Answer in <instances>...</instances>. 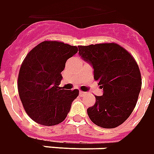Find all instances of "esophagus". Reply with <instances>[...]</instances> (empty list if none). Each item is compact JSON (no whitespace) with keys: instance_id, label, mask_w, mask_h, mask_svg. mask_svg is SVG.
Returning <instances> with one entry per match:
<instances>
[{"instance_id":"1","label":"esophagus","mask_w":154,"mask_h":154,"mask_svg":"<svg viewBox=\"0 0 154 154\" xmlns=\"http://www.w3.org/2000/svg\"><path fill=\"white\" fill-rule=\"evenodd\" d=\"M86 94H87V93L83 92V91H79V95H80V96H85Z\"/></svg>"}]
</instances>
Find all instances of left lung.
I'll return each mask as SVG.
<instances>
[{
	"instance_id": "8db88e82",
	"label": "left lung",
	"mask_w": 154,
	"mask_h": 154,
	"mask_svg": "<svg viewBox=\"0 0 154 154\" xmlns=\"http://www.w3.org/2000/svg\"><path fill=\"white\" fill-rule=\"evenodd\" d=\"M79 54L94 69V78L103 89L94 105L87 109L90 120L104 128L119 126L130 116L142 86L134 57L115 43L78 46Z\"/></svg>"
}]
</instances>
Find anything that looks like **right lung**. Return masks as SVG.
I'll return each instance as SVG.
<instances>
[{
	"instance_id": "right-lung-1",
	"label": "right lung",
	"mask_w": 154,
	"mask_h": 154,
	"mask_svg": "<svg viewBox=\"0 0 154 154\" xmlns=\"http://www.w3.org/2000/svg\"><path fill=\"white\" fill-rule=\"evenodd\" d=\"M78 48L59 41H43L25 58L18 75L23 107L35 122L53 126L65 120L79 90L62 89L61 72Z\"/></svg>"
}]
</instances>
